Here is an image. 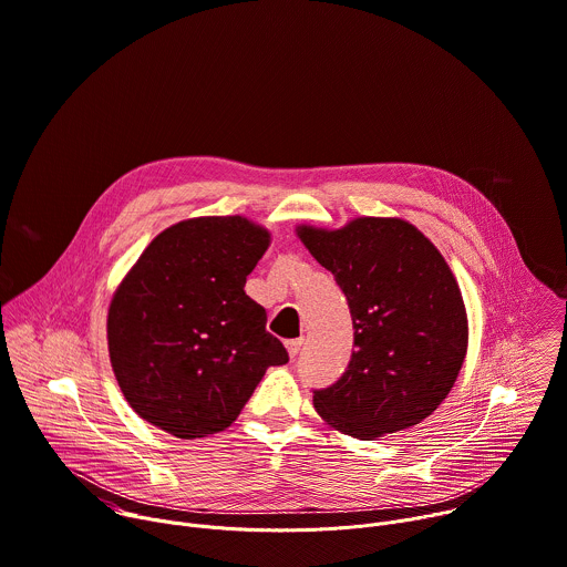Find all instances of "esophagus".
<instances>
[{"label":"esophagus","instance_id":"34e87169","mask_svg":"<svg viewBox=\"0 0 567 567\" xmlns=\"http://www.w3.org/2000/svg\"><path fill=\"white\" fill-rule=\"evenodd\" d=\"M302 349V338H296V340H287V351H289V358L293 360Z\"/></svg>","mask_w":567,"mask_h":567}]
</instances>
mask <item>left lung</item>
Listing matches in <instances>:
<instances>
[{
	"instance_id": "8db88e82",
	"label": "left lung",
	"mask_w": 567,
	"mask_h": 567,
	"mask_svg": "<svg viewBox=\"0 0 567 567\" xmlns=\"http://www.w3.org/2000/svg\"><path fill=\"white\" fill-rule=\"evenodd\" d=\"M333 274L353 320L340 381L313 392L331 430L375 441L425 421L452 392L467 353L458 282L430 238L403 218H353L340 229L296 227Z\"/></svg>"
}]
</instances>
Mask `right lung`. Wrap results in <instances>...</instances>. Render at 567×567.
I'll list each match as a JSON object with an SVG mask.
<instances>
[{
    "mask_svg": "<svg viewBox=\"0 0 567 567\" xmlns=\"http://www.w3.org/2000/svg\"><path fill=\"white\" fill-rule=\"evenodd\" d=\"M271 234L245 216L182 220L117 285L109 358L131 410L175 439L227 430L271 364L289 360L245 293Z\"/></svg>",
    "mask_w": 567,
    "mask_h": 567,
    "instance_id": "obj_1",
    "label": "right lung"
}]
</instances>
